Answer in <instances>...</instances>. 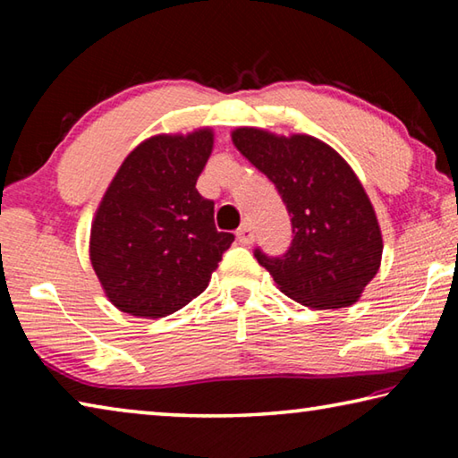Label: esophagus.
<instances>
[{
    "label": "esophagus",
    "instance_id": "1",
    "mask_svg": "<svg viewBox=\"0 0 458 458\" xmlns=\"http://www.w3.org/2000/svg\"><path fill=\"white\" fill-rule=\"evenodd\" d=\"M236 236H238V242H240V244H244V246L252 244V242H254V230H252L250 224H242V226L238 228Z\"/></svg>",
    "mask_w": 458,
    "mask_h": 458
}]
</instances>
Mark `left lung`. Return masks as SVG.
Here are the masks:
<instances>
[{"label": "left lung", "instance_id": "obj_1", "mask_svg": "<svg viewBox=\"0 0 458 458\" xmlns=\"http://www.w3.org/2000/svg\"><path fill=\"white\" fill-rule=\"evenodd\" d=\"M232 141L281 193L291 216L289 250L259 265L286 297L313 309L350 307L376 276L382 234L368 193L337 151L309 135L236 129Z\"/></svg>", "mask_w": 458, "mask_h": 458}]
</instances>
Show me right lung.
Wrapping results in <instances>:
<instances>
[{
  "label": "right lung",
  "mask_w": 458,
  "mask_h": 458,
  "mask_svg": "<svg viewBox=\"0 0 458 458\" xmlns=\"http://www.w3.org/2000/svg\"><path fill=\"white\" fill-rule=\"evenodd\" d=\"M210 129L157 135L129 153L100 201L90 262L111 303L135 317L172 315L206 291L234 234L196 190Z\"/></svg>",
  "instance_id": "add662e5"
}]
</instances>
